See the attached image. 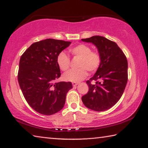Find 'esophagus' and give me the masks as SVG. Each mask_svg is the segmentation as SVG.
<instances>
[{
	"instance_id": "obj_1",
	"label": "esophagus",
	"mask_w": 148,
	"mask_h": 148,
	"mask_svg": "<svg viewBox=\"0 0 148 148\" xmlns=\"http://www.w3.org/2000/svg\"><path fill=\"white\" fill-rule=\"evenodd\" d=\"M78 84H79L78 82H72V86H73L74 87H75V86H76Z\"/></svg>"
}]
</instances>
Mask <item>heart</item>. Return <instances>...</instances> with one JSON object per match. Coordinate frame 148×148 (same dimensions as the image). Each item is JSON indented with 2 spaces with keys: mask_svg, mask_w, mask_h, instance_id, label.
Returning a JSON list of instances; mask_svg holds the SVG:
<instances>
[{
  "mask_svg": "<svg viewBox=\"0 0 148 148\" xmlns=\"http://www.w3.org/2000/svg\"><path fill=\"white\" fill-rule=\"evenodd\" d=\"M71 56L79 58L78 67L79 69L71 70L64 74L66 81L77 82L86 77L87 71L94 72L99 69L101 63V56L99 51H92L88 45L81 44L71 47L69 49ZM57 62L60 69L62 71H68L71 66V59L65 52L61 51L57 58Z\"/></svg>",
  "mask_w": 148,
  "mask_h": 148,
  "instance_id": "heart-1",
  "label": "heart"
}]
</instances>
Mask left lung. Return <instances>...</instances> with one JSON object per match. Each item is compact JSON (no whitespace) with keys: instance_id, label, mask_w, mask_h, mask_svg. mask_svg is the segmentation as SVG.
I'll use <instances>...</instances> for the list:
<instances>
[{"instance_id":"obj_1","label":"left lung","mask_w":148,"mask_h":148,"mask_svg":"<svg viewBox=\"0 0 148 148\" xmlns=\"http://www.w3.org/2000/svg\"><path fill=\"white\" fill-rule=\"evenodd\" d=\"M82 40L95 44L102 59L96 73L86 82L89 91L82 97V102L94 111H105L114 106L123 93L128 80L127 57L116 42L104 37L94 36Z\"/></svg>"}]
</instances>
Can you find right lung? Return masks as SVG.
I'll return each mask as SVG.
<instances>
[{"mask_svg":"<svg viewBox=\"0 0 148 148\" xmlns=\"http://www.w3.org/2000/svg\"><path fill=\"white\" fill-rule=\"evenodd\" d=\"M71 44L51 38L34 42L20 58L17 74L20 88L27 103L40 114L52 115L60 111L67 92L72 88L71 82L55 83L61 74L57 56Z\"/></svg>","mask_w":148,"mask_h":148,"instance_id":"add662e5","label":"right lung"}]
</instances>
